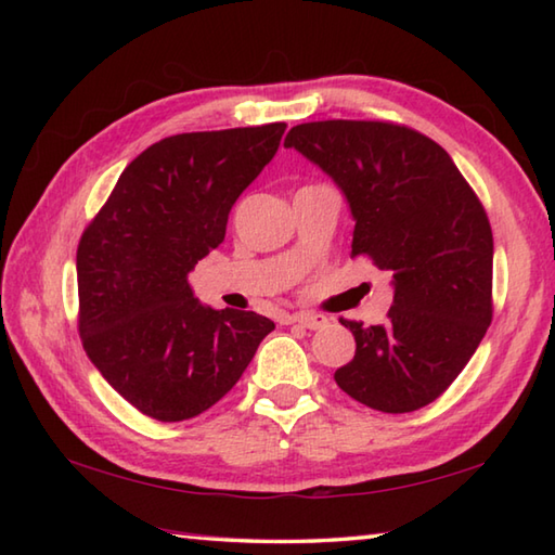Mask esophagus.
Here are the masks:
<instances>
[{
	"instance_id": "1",
	"label": "esophagus",
	"mask_w": 555,
	"mask_h": 555,
	"mask_svg": "<svg viewBox=\"0 0 555 555\" xmlns=\"http://www.w3.org/2000/svg\"><path fill=\"white\" fill-rule=\"evenodd\" d=\"M293 324H300L305 328H322L326 326V317L324 314H312V312H296L291 317Z\"/></svg>"
}]
</instances>
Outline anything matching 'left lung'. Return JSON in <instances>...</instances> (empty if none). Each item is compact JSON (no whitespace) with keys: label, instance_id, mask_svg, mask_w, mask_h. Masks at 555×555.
<instances>
[{"label":"left lung","instance_id":"8db88e82","mask_svg":"<svg viewBox=\"0 0 555 555\" xmlns=\"http://www.w3.org/2000/svg\"><path fill=\"white\" fill-rule=\"evenodd\" d=\"M286 147L344 191L356 231L352 257L393 274V305L376 326L340 320L356 358L334 379L372 410L434 403L475 356L493 317L491 223L448 152L391 121L293 126Z\"/></svg>","mask_w":555,"mask_h":555}]
</instances>
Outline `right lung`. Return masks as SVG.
Segmentation results:
<instances>
[{"instance_id": "right-lung-1", "label": "right lung", "mask_w": 555, "mask_h": 555, "mask_svg": "<svg viewBox=\"0 0 555 555\" xmlns=\"http://www.w3.org/2000/svg\"><path fill=\"white\" fill-rule=\"evenodd\" d=\"M286 124L179 133L128 164L80 235L78 334L116 393L183 422L227 396L274 322L211 310L188 284L221 245L235 199L276 155Z\"/></svg>"}]
</instances>
